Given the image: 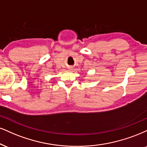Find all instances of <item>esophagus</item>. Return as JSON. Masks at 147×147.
Masks as SVG:
<instances>
[{
	"mask_svg": "<svg viewBox=\"0 0 147 147\" xmlns=\"http://www.w3.org/2000/svg\"><path fill=\"white\" fill-rule=\"evenodd\" d=\"M69 69H71V68H69Z\"/></svg>",
	"mask_w": 147,
	"mask_h": 147,
	"instance_id": "34e87169",
	"label": "esophagus"
}]
</instances>
